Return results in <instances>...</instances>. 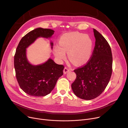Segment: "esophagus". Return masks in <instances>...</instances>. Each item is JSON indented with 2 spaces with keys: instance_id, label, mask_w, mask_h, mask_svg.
Returning a JSON list of instances; mask_svg holds the SVG:
<instances>
[{
  "instance_id": "1",
  "label": "esophagus",
  "mask_w": 128,
  "mask_h": 128,
  "mask_svg": "<svg viewBox=\"0 0 128 128\" xmlns=\"http://www.w3.org/2000/svg\"><path fill=\"white\" fill-rule=\"evenodd\" d=\"M70 70L69 68H68L67 67H65L64 68V70H63L64 74H67V73H68L69 71H70Z\"/></svg>"
}]
</instances>
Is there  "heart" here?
I'll return each mask as SVG.
<instances>
[{"label": "heart", "mask_w": 128, "mask_h": 128, "mask_svg": "<svg viewBox=\"0 0 128 128\" xmlns=\"http://www.w3.org/2000/svg\"><path fill=\"white\" fill-rule=\"evenodd\" d=\"M93 43L88 36L80 33H68L60 38L59 45L54 48V53L60 61L65 59L67 52L69 60L75 65L86 64L92 54Z\"/></svg>", "instance_id": "obj_1"}]
</instances>
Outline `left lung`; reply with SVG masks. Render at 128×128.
<instances>
[{"label":"left lung","mask_w":128,"mask_h":128,"mask_svg":"<svg viewBox=\"0 0 128 128\" xmlns=\"http://www.w3.org/2000/svg\"><path fill=\"white\" fill-rule=\"evenodd\" d=\"M95 46L90 61L74 70L76 78L71 84L74 94L80 98L93 99L104 90L112 74V50L105 38L93 29Z\"/></svg>","instance_id":"1"}]
</instances>
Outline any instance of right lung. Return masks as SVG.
Here are the masks:
<instances>
[{"instance_id":"right-lung-1","label":"right lung","mask_w":128,"mask_h":128,"mask_svg":"<svg viewBox=\"0 0 128 128\" xmlns=\"http://www.w3.org/2000/svg\"><path fill=\"white\" fill-rule=\"evenodd\" d=\"M54 31L50 29L36 28L21 40L14 57V66L17 81L21 89L34 97L50 94L63 74L64 67L56 64L51 58L39 65L31 64L27 57L26 48L39 38H50ZM51 49L53 42H50Z\"/></svg>"}]
</instances>
